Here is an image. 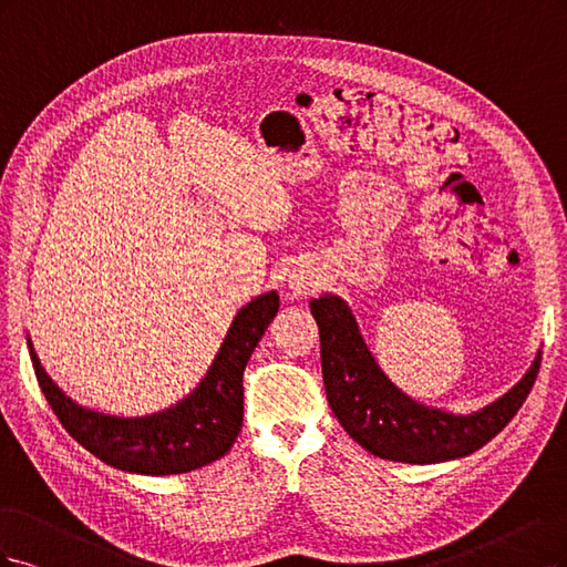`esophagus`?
<instances>
[{"label": "esophagus", "instance_id": "obj_1", "mask_svg": "<svg viewBox=\"0 0 567 567\" xmlns=\"http://www.w3.org/2000/svg\"><path fill=\"white\" fill-rule=\"evenodd\" d=\"M287 285H289V291L295 297H301V295H306V291H310L316 287V280H313V276H308V272H303V270H299V272H291L289 276V280H287Z\"/></svg>", "mask_w": 567, "mask_h": 567}]
</instances>
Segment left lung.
<instances>
[{
    "label": "left lung",
    "instance_id": "obj_1",
    "mask_svg": "<svg viewBox=\"0 0 567 567\" xmlns=\"http://www.w3.org/2000/svg\"><path fill=\"white\" fill-rule=\"evenodd\" d=\"M310 313L320 330L322 379L332 412L360 447L391 462L437 464L481 450L516 416L542 364L537 351L514 389L476 412L460 414L419 403L398 389L379 368L341 297L310 299Z\"/></svg>",
    "mask_w": 567,
    "mask_h": 567
}]
</instances>
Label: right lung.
Returning a JSON list of instances; mask_svg holds the SVG:
<instances>
[{"instance_id": "right-lung-1", "label": "right lung", "mask_w": 567, "mask_h": 567, "mask_svg": "<svg viewBox=\"0 0 567 567\" xmlns=\"http://www.w3.org/2000/svg\"><path fill=\"white\" fill-rule=\"evenodd\" d=\"M280 308L276 289L245 303L233 318L207 374L178 403L143 416L84 408L47 374L28 337L34 377L63 429L107 466L141 476L203 468L233 447L243 429V372Z\"/></svg>"}]
</instances>
